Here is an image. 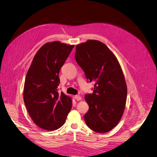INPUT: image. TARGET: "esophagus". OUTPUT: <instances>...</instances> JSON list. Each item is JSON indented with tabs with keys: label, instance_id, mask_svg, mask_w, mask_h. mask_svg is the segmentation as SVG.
I'll return each instance as SVG.
<instances>
[{
	"label": "esophagus",
	"instance_id": "obj_1",
	"mask_svg": "<svg viewBox=\"0 0 157 157\" xmlns=\"http://www.w3.org/2000/svg\"><path fill=\"white\" fill-rule=\"evenodd\" d=\"M75 99L77 101H80V100H81L82 98L80 96H78V95H76V96H75Z\"/></svg>",
	"mask_w": 157,
	"mask_h": 157
}]
</instances>
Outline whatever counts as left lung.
<instances>
[{
  "mask_svg": "<svg viewBox=\"0 0 157 157\" xmlns=\"http://www.w3.org/2000/svg\"><path fill=\"white\" fill-rule=\"evenodd\" d=\"M75 58L88 82H95L93 93L85 95L89 105L85 122L94 132H108L119 122L126 105L127 86L121 65L105 44L95 40L77 45Z\"/></svg>",
  "mask_w": 157,
  "mask_h": 157,
  "instance_id": "8db88e82",
  "label": "left lung"
}]
</instances>
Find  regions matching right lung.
I'll list each match as a JSON object with an SVG mask.
<instances>
[{"label": "right lung", "mask_w": 157, "mask_h": 157, "mask_svg": "<svg viewBox=\"0 0 157 157\" xmlns=\"http://www.w3.org/2000/svg\"><path fill=\"white\" fill-rule=\"evenodd\" d=\"M74 45L48 42L35 54L26 75L23 100L31 118L42 129L62 126L72 107L71 99L59 94V73Z\"/></svg>", "instance_id": "add662e5"}]
</instances>
